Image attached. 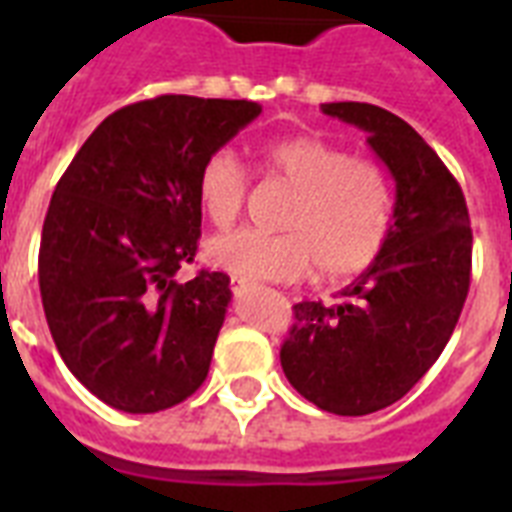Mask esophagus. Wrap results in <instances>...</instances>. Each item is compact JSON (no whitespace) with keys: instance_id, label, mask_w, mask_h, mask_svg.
<instances>
[{"instance_id":"obj_1","label":"esophagus","mask_w":512,"mask_h":512,"mask_svg":"<svg viewBox=\"0 0 512 512\" xmlns=\"http://www.w3.org/2000/svg\"><path fill=\"white\" fill-rule=\"evenodd\" d=\"M231 292H233V297L239 300V297H244V295H247V292H249V284H247V281L231 279Z\"/></svg>"}]
</instances>
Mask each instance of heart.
<instances>
[{
	"mask_svg": "<svg viewBox=\"0 0 512 512\" xmlns=\"http://www.w3.org/2000/svg\"><path fill=\"white\" fill-rule=\"evenodd\" d=\"M263 167L295 188L281 228L220 233L207 241V260L231 279L295 281L316 265L329 281L350 279L377 263L393 225V193L385 172L353 159L316 135L276 140ZM199 201L215 225H231L247 201V172L231 151H217L199 172Z\"/></svg>",
	"mask_w": 512,
	"mask_h": 512,
	"instance_id": "heart-1",
	"label": "heart"
}]
</instances>
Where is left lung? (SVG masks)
Returning a JSON list of instances; mask_svg holds the SVG:
<instances>
[{"label":"left lung","mask_w":512,"mask_h":512,"mask_svg":"<svg viewBox=\"0 0 512 512\" xmlns=\"http://www.w3.org/2000/svg\"><path fill=\"white\" fill-rule=\"evenodd\" d=\"M321 111L366 132L396 183L393 225L340 303L292 308L281 369L319 409L361 417L406 396L446 348L468 297L473 233L460 183L404 119L353 100Z\"/></svg>","instance_id":"8db88e82"}]
</instances>
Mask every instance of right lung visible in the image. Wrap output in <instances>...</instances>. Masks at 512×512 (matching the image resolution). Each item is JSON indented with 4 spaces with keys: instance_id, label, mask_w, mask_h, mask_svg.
<instances>
[{
    "instance_id": "1",
    "label": "right lung",
    "mask_w": 512,
    "mask_h": 512,
    "mask_svg": "<svg viewBox=\"0 0 512 512\" xmlns=\"http://www.w3.org/2000/svg\"><path fill=\"white\" fill-rule=\"evenodd\" d=\"M263 106L162 95L103 119L44 217L39 289L76 380L119 412L170 409L207 380L231 279L180 284L201 236L199 172Z\"/></svg>"
}]
</instances>
